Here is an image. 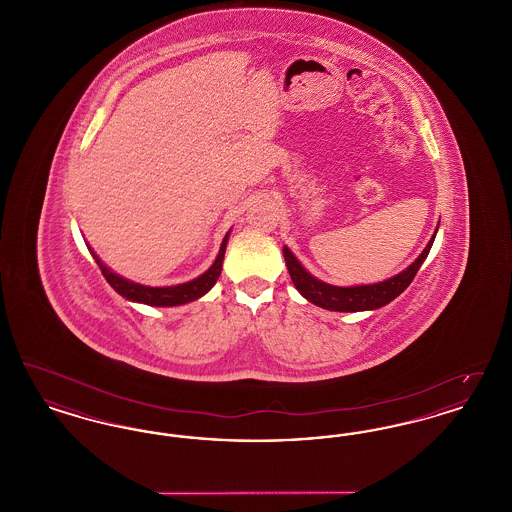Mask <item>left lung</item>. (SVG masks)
Listing matches in <instances>:
<instances>
[{"label":"left lung","instance_id":"left-lung-1","mask_svg":"<svg viewBox=\"0 0 512 512\" xmlns=\"http://www.w3.org/2000/svg\"><path fill=\"white\" fill-rule=\"evenodd\" d=\"M434 238L424 247V251L418 255V259L413 265L405 268L403 272H399L397 276H393L390 280L378 282V284H370V286H353V288H338V286H330L326 282H320L315 276H311L305 268L301 267V263L293 257L292 251L288 247H284V259L288 265V272L292 276L293 286L297 288V292L301 293L305 299H309L311 303H315L322 309L328 311H340V313H357V311H370V309H380L384 305H388L393 301L399 293L405 292L409 288V284L413 282L418 268L422 267V263L426 261Z\"/></svg>","mask_w":512,"mask_h":512}]
</instances>
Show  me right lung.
I'll return each instance as SVG.
<instances>
[{"label": "right lung", "mask_w": 512, "mask_h": 512, "mask_svg": "<svg viewBox=\"0 0 512 512\" xmlns=\"http://www.w3.org/2000/svg\"><path fill=\"white\" fill-rule=\"evenodd\" d=\"M226 242H228V234L222 240L215 263L211 265V268L205 274H201L199 278H195L192 282H186V284H180V286H171V288H149V286L130 282V280L122 278L119 274L111 272L109 268L99 261L98 255L92 249L90 251H92L98 267L101 268V274L105 276V280L111 284V288L115 292L121 293L122 297L130 299V301H140V303H146V305H153V307H174V305H184V303L194 301V299L205 295L215 286V282L219 280L220 270H222V259H224V251H226Z\"/></svg>", "instance_id": "1"}]
</instances>
